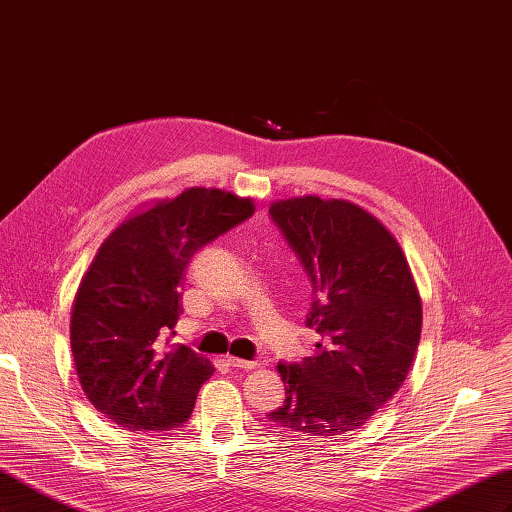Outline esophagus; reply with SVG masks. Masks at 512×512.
I'll return each mask as SVG.
<instances>
[{
    "mask_svg": "<svg viewBox=\"0 0 512 512\" xmlns=\"http://www.w3.org/2000/svg\"><path fill=\"white\" fill-rule=\"evenodd\" d=\"M226 361L230 367H237V369H254L256 367V361H243V359H237V356H226Z\"/></svg>",
    "mask_w": 512,
    "mask_h": 512,
    "instance_id": "34e87169",
    "label": "esophagus"
}]
</instances>
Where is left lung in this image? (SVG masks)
I'll return each instance as SVG.
<instances>
[{"label":"left lung","mask_w":512,"mask_h":512,"mask_svg":"<svg viewBox=\"0 0 512 512\" xmlns=\"http://www.w3.org/2000/svg\"><path fill=\"white\" fill-rule=\"evenodd\" d=\"M269 213L312 282L305 324L318 337L312 356L277 365L286 399L269 421L322 438L361 429L401 389L421 339L408 260L391 232L348 200L301 196Z\"/></svg>","instance_id":"obj_1"}]
</instances>
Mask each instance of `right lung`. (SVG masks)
Returning <instances> with one entry per match:
<instances>
[{
    "mask_svg": "<svg viewBox=\"0 0 512 512\" xmlns=\"http://www.w3.org/2000/svg\"><path fill=\"white\" fill-rule=\"evenodd\" d=\"M254 203L190 188L132 215L104 239L76 290L70 346L83 393L123 429H173L188 421L215 367L164 337L181 314L192 256L252 218Z\"/></svg>",
    "mask_w": 512,
    "mask_h": 512,
    "instance_id": "obj_1",
    "label": "right lung"
}]
</instances>
